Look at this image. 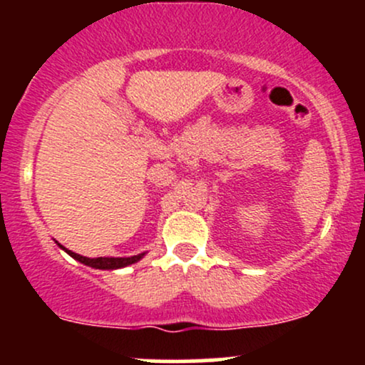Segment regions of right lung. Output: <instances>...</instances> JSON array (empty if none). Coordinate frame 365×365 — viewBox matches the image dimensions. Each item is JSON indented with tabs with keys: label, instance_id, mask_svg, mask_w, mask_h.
Returning <instances> with one entry per match:
<instances>
[{
	"label": "right lung",
	"instance_id": "add662e5",
	"mask_svg": "<svg viewBox=\"0 0 365 365\" xmlns=\"http://www.w3.org/2000/svg\"><path fill=\"white\" fill-rule=\"evenodd\" d=\"M61 249L65 250V252H68L70 255H72L73 259H77V261L86 264V266L96 267V269H120V267L130 266V264L137 262L139 259H142V255H144V254H139V255H132V257H96V259H89V257H83V255H81V254H75V252H72V250H66L65 247H61Z\"/></svg>",
	"mask_w": 365,
	"mask_h": 365
}]
</instances>
